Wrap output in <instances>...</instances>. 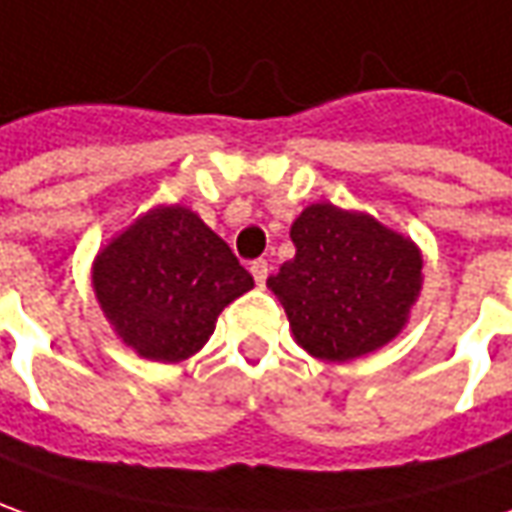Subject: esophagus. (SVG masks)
I'll return each instance as SVG.
<instances>
[{"label": "esophagus", "instance_id": "34e87169", "mask_svg": "<svg viewBox=\"0 0 512 512\" xmlns=\"http://www.w3.org/2000/svg\"><path fill=\"white\" fill-rule=\"evenodd\" d=\"M249 271H252V277H255V283L263 288L266 285V277H269V260H252V266H249Z\"/></svg>", "mask_w": 512, "mask_h": 512}]
</instances>
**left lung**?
Segmentation results:
<instances>
[{"label": "left lung", "instance_id": "1", "mask_svg": "<svg viewBox=\"0 0 512 512\" xmlns=\"http://www.w3.org/2000/svg\"><path fill=\"white\" fill-rule=\"evenodd\" d=\"M297 255L266 285L297 342L322 361H350L398 336L420 291L412 241L370 215L314 204L291 227Z\"/></svg>", "mask_w": 512, "mask_h": 512}]
</instances>
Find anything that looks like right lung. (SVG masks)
<instances>
[{
  "instance_id": "add662e5",
  "label": "right lung",
  "mask_w": 512,
  "mask_h": 512,
  "mask_svg": "<svg viewBox=\"0 0 512 512\" xmlns=\"http://www.w3.org/2000/svg\"><path fill=\"white\" fill-rule=\"evenodd\" d=\"M92 283L128 347L154 361H182L255 280L196 212L162 207L97 255Z\"/></svg>"
}]
</instances>
